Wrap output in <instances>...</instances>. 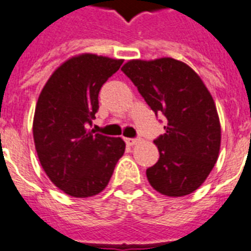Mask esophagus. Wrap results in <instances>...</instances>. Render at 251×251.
<instances>
[{"instance_id": "1", "label": "esophagus", "mask_w": 251, "mask_h": 251, "mask_svg": "<svg viewBox=\"0 0 251 251\" xmlns=\"http://www.w3.org/2000/svg\"><path fill=\"white\" fill-rule=\"evenodd\" d=\"M125 142L127 146H134V144L138 143V139H135V138H125Z\"/></svg>"}]
</instances>
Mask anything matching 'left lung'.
<instances>
[{"label": "left lung", "mask_w": 251, "mask_h": 251, "mask_svg": "<svg viewBox=\"0 0 251 251\" xmlns=\"http://www.w3.org/2000/svg\"><path fill=\"white\" fill-rule=\"evenodd\" d=\"M121 71L156 116L168 121L164 135L153 140L160 158L147 169L150 184L170 197L195 192L213 170L221 148L211 94L191 67L173 58L129 60Z\"/></svg>", "instance_id": "obj_1"}]
</instances>
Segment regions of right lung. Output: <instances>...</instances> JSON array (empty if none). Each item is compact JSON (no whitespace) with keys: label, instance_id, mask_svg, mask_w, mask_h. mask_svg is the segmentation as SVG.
<instances>
[{"label":"right lung","instance_id":"1","mask_svg":"<svg viewBox=\"0 0 251 251\" xmlns=\"http://www.w3.org/2000/svg\"><path fill=\"white\" fill-rule=\"evenodd\" d=\"M122 62L95 54L73 56L52 73L38 97L33 119L38 160L69 196L101 192L125 152L121 138L89 130L99 109V91Z\"/></svg>","mask_w":251,"mask_h":251}]
</instances>
